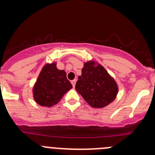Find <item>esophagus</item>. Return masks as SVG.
I'll return each mask as SVG.
<instances>
[{"mask_svg":"<svg viewBox=\"0 0 155 155\" xmlns=\"http://www.w3.org/2000/svg\"><path fill=\"white\" fill-rule=\"evenodd\" d=\"M76 79H74V80L71 81V84H72L73 87H75V84H76Z\"/></svg>","mask_w":155,"mask_h":155,"instance_id":"esophagus-1","label":"esophagus"}]
</instances>
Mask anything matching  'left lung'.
Wrapping results in <instances>:
<instances>
[{
    "instance_id": "8db88e82",
    "label": "left lung",
    "mask_w": 155,
    "mask_h": 155,
    "mask_svg": "<svg viewBox=\"0 0 155 155\" xmlns=\"http://www.w3.org/2000/svg\"><path fill=\"white\" fill-rule=\"evenodd\" d=\"M76 90L93 107L102 108L111 103L118 93V86L107 71L93 61L87 62L81 76L76 81Z\"/></svg>"
}]
</instances>
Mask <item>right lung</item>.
I'll list each match as a JSON object with an SVG mask.
<instances>
[{"label":"right lung","mask_w":155,"mask_h":155,"mask_svg":"<svg viewBox=\"0 0 155 155\" xmlns=\"http://www.w3.org/2000/svg\"><path fill=\"white\" fill-rule=\"evenodd\" d=\"M72 88L64 71L57 68L56 63L42 68L33 89L34 98L42 107H51L60 101L63 95Z\"/></svg>","instance_id":"add662e5"}]
</instances>
